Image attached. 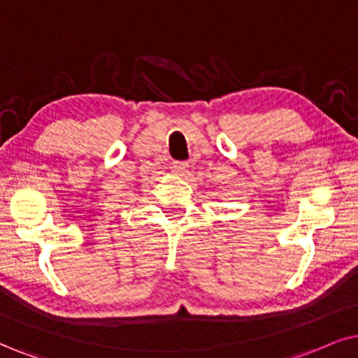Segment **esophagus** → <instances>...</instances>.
I'll return each instance as SVG.
<instances>
[{
  "label": "esophagus",
  "instance_id": "1",
  "mask_svg": "<svg viewBox=\"0 0 358 358\" xmlns=\"http://www.w3.org/2000/svg\"><path fill=\"white\" fill-rule=\"evenodd\" d=\"M170 169L173 170L175 173L185 175V173H187V170H188V164H187V162H178V160H175V162H171Z\"/></svg>",
  "mask_w": 358,
  "mask_h": 358
}]
</instances>
